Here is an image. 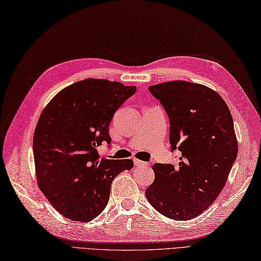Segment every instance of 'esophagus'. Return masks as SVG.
<instances>
[{
	"mask_svg": "<svg viewBox=\"0 0 261 261\" xmlns=\"http://www.w3.org/2000/svg\"><path fill=\"white\" fill-rule=\"evenodd\" d=\"M134 164H135V166H146V165H148V163H146V162L137 160V159L134 160Z\"/></svg>",
	"mask_w": 261,
	"mask_h": 261,
	"instance_id": "1",
	"label": "esophagus"
}]
</instances>
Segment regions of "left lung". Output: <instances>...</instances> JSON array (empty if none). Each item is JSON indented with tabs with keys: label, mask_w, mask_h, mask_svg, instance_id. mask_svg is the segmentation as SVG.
Segmentation results:
<instances>
[{
	"label": "left lung",
	"mask_w": 261,
	"mask_h": 261,
	"mask_svg": "<svg viewBox=\"0 0 261 261\" xmlns=\"http://www.w3.org/2000/svg\"><path fill=\"white\" fill-rule=\"evenodd\" d=\"M169 118V142L177 165L156 163L146 197L163 216L190 220L217 199L238 155L233 119L213 89L187 81L149 86Z\"/></svg>",
	"instance_id": "1"
}]
</instances>
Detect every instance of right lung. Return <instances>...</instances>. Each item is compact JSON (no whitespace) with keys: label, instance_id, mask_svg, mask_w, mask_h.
Listing matches in <instances>:
<instances>
[{"label":"right lung","instance_id":"1","mask_svg":"<svg viewBox=\"0 0 261 261\" xmlns=\"http://www.w3.org/2000/svg\"><path fill=\"white\" fill-rule=\"evenodd\" d=\"M136 89L86 79L62 89L43 110L33 136L37 180L66 218L93 220L109 201L113 179L133 168L132 160L100 158L97 148L110 145L113 115Z\"/></svg>","mask_w":261,"mask_h":261}]
</instances>
